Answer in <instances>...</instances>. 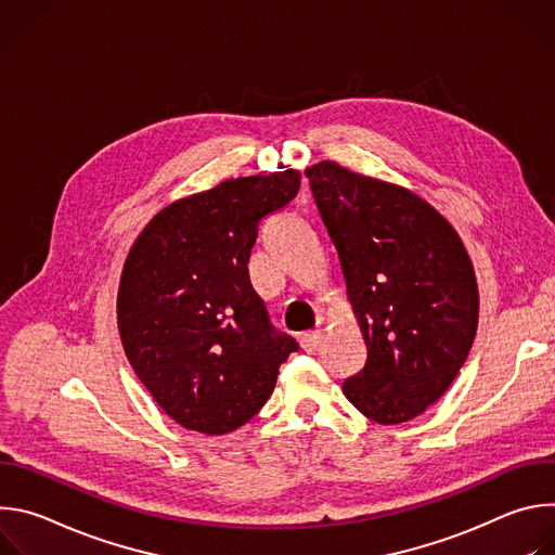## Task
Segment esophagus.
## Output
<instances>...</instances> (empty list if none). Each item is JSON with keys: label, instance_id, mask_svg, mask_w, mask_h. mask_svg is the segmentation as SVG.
Listing matches in <instances>:
<instances>
[{"label": "esophagus", "instance_id": "1", "mask_svg": "<svg viewBox=\"0 0 555 555\" xmlns=\"http://www.w3.org/2000/svg\"><path fill=\"white\" fill-rule=\"evenodd\" d=\"M321 338H323V334H321V332H305V334H300V336H298L300 349H302V351H307V353H313L315 349H319Z\"/></svg>", "mask_w": 555, "mask_h": 555}]
</instances>
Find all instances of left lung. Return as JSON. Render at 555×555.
<instances>
[{
	"mask_svg": "<svg viewBox=\"0 0 555 555\" xmlns=\"http://www.w3.org/2000/svg\"><path fill=\"white\" fill-rule=\"evenodd\" d=\"M305 176L366 345L364 369L343 392L371 422H409L448 390L477 336L467 250L450 221L404 186L332 160Z\"/></svg>",
	"mask_w": 555,
	"mask_h": 555,
	"instance_id": "left-lung-1",
	"label": "left lung"
}]
</instances>
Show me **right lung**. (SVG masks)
<instances>
[{"label": "right lung", "mask_w": 555, "mask_h": 555, "mask_svg": "<svg viewBox=\"0 0 555 555\" xmlns=\"http://www.w3.org/2000/svg\"><path fill=\"white\" fill-rule=\"evenodd\" d=\"M298 189L294 169L223 180L157 212L127 255L116 305L125 353L189 430L225 435L250 422L298 349L270 325L248 274L261 219Z\"/></svg>", "instance_id": "1"}]
</instances>
